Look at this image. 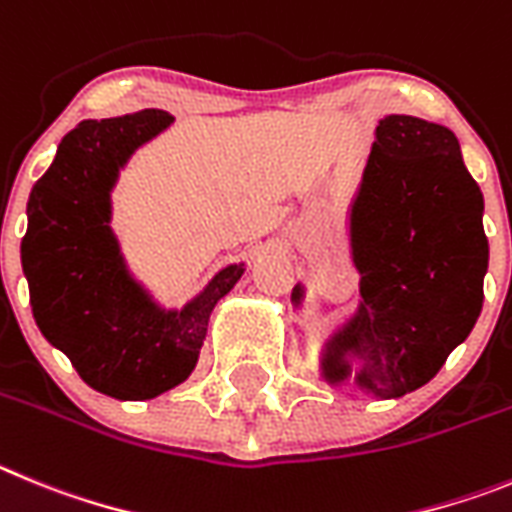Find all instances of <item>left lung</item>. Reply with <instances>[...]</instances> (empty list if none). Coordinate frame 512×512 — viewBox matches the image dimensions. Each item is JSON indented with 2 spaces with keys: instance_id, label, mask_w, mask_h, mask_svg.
Listing matches in <instances>:
<instances>
[{
  "instance_id": "obj_1",
  "label": "left lung",
  "mask_w": 512,
  "mask_h": 512,
  "mask_svg": "<svg viewBox=\"0 0 512 512\" xmlns=\"http://www.w3.org/2000/svg\"><path fill=\"white\" fill-rule=\"evenodd\" d=\"M480 186L444 124L390 114L349 209L359 303L321 349L331 388L352 382L375 400L423 388L482 311L490 245ZM306 288L290 293L301 308Z\"/></svg>"
}]
</instances>
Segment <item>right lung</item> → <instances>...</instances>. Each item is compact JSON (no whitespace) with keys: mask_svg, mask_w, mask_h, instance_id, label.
<instances>
[{"mask_svg":"<svg viewBox=\"0 0 512 512\" xmlns=\"http://www.w3.org/2000/svg\"><path fill=\"white\" fill-rule=\"evenodd\" d=\"M173 124L163 109L84 119L30 191L22 270L43 336L81 380L117 400H150L193 372L209 316L245 275L222 267L186 306L165 308L130 273L112 229L119 170Z\"/></svg>","mask_w":512,"mask_h":512,"instance_id":"1","label":"right lung"}]
</instances>
